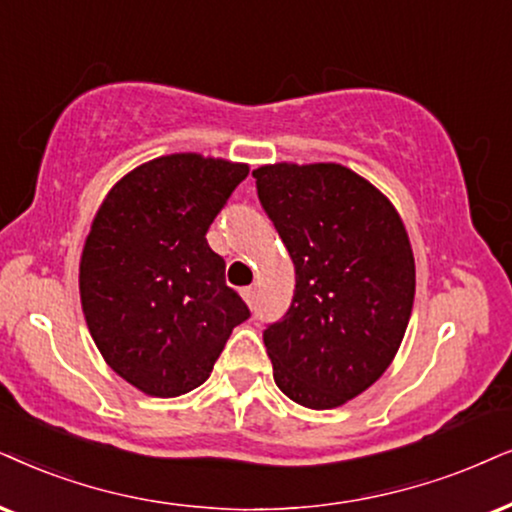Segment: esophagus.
I'll return each instance as SVG.
<instances>
[{
	"mask_svg": "<svg viewBox=\"0 0 512 512\" xmlns=\"http://www.w3.org/2000/svg\"><path fill=\"white\" fill-rule=\"evenodd\" d=\"M241 295H243V300L248 302V304H255V300H257V288H255V286L243 288V290H241Z\"/></svg>",
	"mask_w": 512,
	"mask_h": 512,
	"instance_id": "1",
	"label": "esophagus"
}]
</instances>
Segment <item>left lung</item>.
<instances>
[{"label": "left lung", "mask_w": 512, "mask_h": 512, "mask_svg": "<svg viewBox=\"0 0 512 512\" xmlns=\"http://www.w3.org/2000/svg\"><path fill=\"white\" fill-rule=\"evenodd\" d=\"M257 196L295 264L293 304L264 331L274 380L307 409H338L397 357L416 262L397 208L338 163L252 170Z\"/></svg>", "instance_id": "8db88e82"}]
</instances>
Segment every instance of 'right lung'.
I'll use <instances>...</instances> for the list:
<instances>
[{
  "mask_svg": "<svg viewBox=\"0 0 512 512\" xmlns=\"http://www.w3.org/2000/svg\"><path fill=\"white\" fill-rule=\"evenodd\" d=\"M248 172L200 153L160 155L127 172L96 210L80 257L84 321L103 361L148 397L203 385L250 316L205 238Z\"/></svg>",
  "mask_w": 512,
  "mask_h": 512,
  "instance_id": "right-lung-1",
  "label": "right lung"
}]
</instances>
